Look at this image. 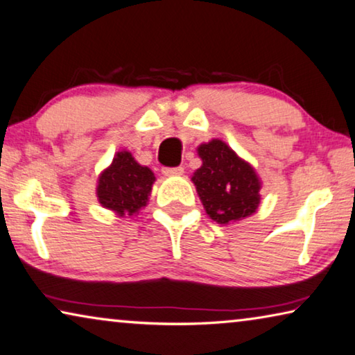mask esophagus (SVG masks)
<instances>
[{
	"label": "esophagus",
	"instance_id": "obj_1",
	"mask_svg": "<svg viewBox=\"0 0 355 355\" xmlns=\"http://www.w3.org/2000/svg\"><path fill=\"white\" fill-rule=\"evenodd\" d=\"M184 168L183 167H167V168H162V173H164L166 177H173V175H183Z\"/></svg>",
	"mask_w": 355,
	"mask_h": 355
}]
</instances>
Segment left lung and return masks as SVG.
<instances>
[{
	"mask_svg": "<svg viewBox=\"0 0 355 355\" xmlns=\"http://www.w3.org/2000/svg\"><path fill=\"white\" fill-rule=\"evenodd\" d=\"M198 155L202 166L191 182L207 215L224 226L254 215L261 205L262 188L256 168L221 139L200 144Z\"/></svg>",
	"mask_w": 355,
	"mask_h": 355,
	"instance_id": "8db88e82",
	"label": "left lung"
}]
</instances>
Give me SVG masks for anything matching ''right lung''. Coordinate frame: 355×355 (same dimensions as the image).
I'll list each match as a JSON object with an SVG mask.
<instances>
[{
    "mask_svg": "<svg viewBox=\"0 0 355 355\" xmlns=\"http://www.w3.org/2000/svg\"><path fill=\"white\" fill-rule=\"evenodd\" d=\"M155 180L151 168L140 166L131 151H116L98 177V202L118 218H131L147 207Z\"/></svg>",
    "mask_w": 355,
    "mask_h": 355,
    "instance_id": "add662e5",
    "label": "right lung"
}]
</instances>
